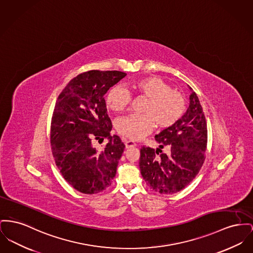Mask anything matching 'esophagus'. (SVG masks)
I'll list each match as a JSON object with an SVG mask.
<instances>
[{"mask_svg":"<svg viewBox=\"0 0 253 253\" xmlns=\"http://www.w3.org/2000/svg\"><path fill=\"white\" fill-rule=\"evenodd\" d=\"M136 144L134 143V141H131V140H126L125 141V147L126 149L133 148Z\"/></svg>","mask_w":253,"mask_h":253,"instance_id":"34e87169","label":"esophagus"}]
</instances>
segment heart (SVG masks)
Wrapping results in <instances>:
<instances>
[{
	"label": "heart",
	"instance_id": "b5f03b06",
	"mask_svg": "<svg viewBox=\"0 0 253 253\" xmlns=\"http://www.w3.org/2000/svg\"><path fill=\"white\" fill-rule=\"evenodd\" d=\"M134 93L146 97L141 107L143 114H133L117 122L119 134L131 140H139L150 134L156 124L166 129L177 123L185 112V99L171 85L158 76H148L134 81L131 85ZM127 89L115 87L106 97V103L114 112H122L130 103Z\"/></svg>",
	"mask_w": 253,
	"mask_h": 253
}]
</instances>
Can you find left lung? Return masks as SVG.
<instances>
[{
	"label": "left lung",
	"mask_w": 253,
	"mask_h": 253,
	"mask_svg": "<svg viewBox=\"0 0 253 253\" xmlns=\"http://www.w3.org/2000/svg\"><path fill=\"white\" fill-rule=\"evenodd\" d=\"M190 103L185 114L173 126L156 134L160 148L141 147L139 169L149 187L158 193H177L186 187L205 163L208 126L202 105L191 88ZM170 151L164 154L161 149ZM162 154L160 155L159 153Z\"/></svg>",
	"instance_id": "obj_1"
}]
</instances>
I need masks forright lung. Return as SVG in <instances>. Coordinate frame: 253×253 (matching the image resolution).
I'll return each instance as SVG.
<instances>
[{
	"mask_svg": "<svg viewBox=\"0 0 253 253\" xmlns=\"http://www.w3.org/2000/svg\"><path fill=\"white\" fill-rule=\"evenodd\" d=\"M125 73L89 71L72 79L55 103L51 125V151L60 173L77 191L96 194L109 187L125 148L118 135H111L112 121L104 94ZM109 141L102 150L93 143Z\"/></svg>",
	"mask_w": 253,
	"mask_h": 253,
	"instance_id": "1",
	"label": "right lung"
}]
</instances>
